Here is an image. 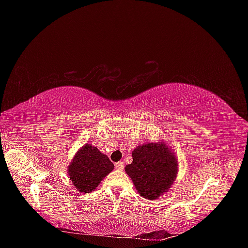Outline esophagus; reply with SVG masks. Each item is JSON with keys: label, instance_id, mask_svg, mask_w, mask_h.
I'll list each match as a JSON object with an SVG mask.
<instances>
[{"label": "esophagus", "instance_id": "1", "mask_svg": "<svg viewBox=\"0 0 248 248\" xmlns=\"http://www.w3.org/2000/svg\"><path fill=\"white\" fill-rule=\"evenodd\" d=\"M115 167L117 168L118 170H123L124 168V162H117V163H116V164H115Z\"/></svg>", "mask_w": 248, "mask_h": 248}]
</instances>
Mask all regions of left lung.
<instances>
[{
    "mask_svg": "<svg viewBox=\"0 0 248 248\" xmlns=\"http://www.w3.org/2000/svg\"><path fill=\"white\" fill-rule=\"evenodd\" d=\"M132 163L124 167L139 194L155 200L166 194L178 175V157L164 141H148L132 151Z\"/></svg>",
    "mask_w": 248,
    "mask_h": 248,
    "instance_id": "1",
    "label": "left lung"
}]
</instances>
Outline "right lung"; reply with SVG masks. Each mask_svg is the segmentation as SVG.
I'll return each instance as SVG.
<instances>
[{"mask_svg": "<svg viewBox=\"0 0 248 248\" xmlns=\"http://www.w3.org/2000/svg\"><path fill=\"white\" fill-rule=\"evenodd\" d=\"M113 170L114 164L108 156L91 144H85L77 151L67 168L73 186L84 194L97 188L99 183Z\"/></svg>", "mask_w": 248, "mask_h": 248, "instance_id": "obj_1", "label": "right lung"}]
</instances>
